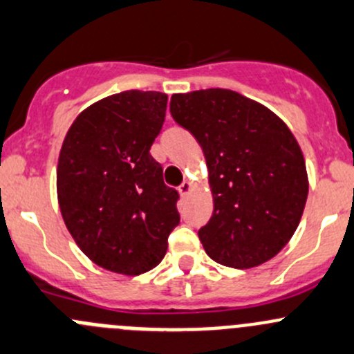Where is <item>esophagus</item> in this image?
Masks as SVG:
<instances>
[{"mask_svg": "<svg viewBox=\"0 0 354 354\" xmlns=\"http://www.w3.org/2000/svg\"><path fill=\"white\" fill-rule=\"evenodd\" d=\"M178 192H180L181 196H187L188 193L192 192V183H189V181H183V183L178 187Z\"/></svg>", "mask_w": 354, "mask_h": 354, "instance_id": "1", "label": "esophagus"}]
</instances>
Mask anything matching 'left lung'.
<instances>
[{
    "label": "left lung",
    "mask_w": 354,
    "mask_h": 354,
    "mask_svg": "<svg viewBox=\"0 0 354 354\" xmlns=\"http://www.w3.org/2000/svg\"><path fill=\"white\" fill-rule=\"evenodd\" d=\"M173 120L205 154L214 214L198 237L214 261L245 270L277 256L302 218L304 154L283 122L230 89L171 96Z\"/></svg>",
    "instance_id": "obj_1"
}]
</instances>
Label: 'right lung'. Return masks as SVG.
<instances>
[{
    "label": "right lung",
    "mask_w": 354,
    "mask_h": 354,
    "mask_svg": "<svg viewBox=\"0 0 354 354\" xmlns=\"http://www.w3.org/2000/svg\"><path fill=\"white\" fill-rule=\"evenodd\" d=\"M167 95L117 93L71 125L57 165L62 218L81 251L105 270L140 274L162 261L180 224L174 188L149 154L166 117Z\"/></svg>",
    "instance_id": "add662e5"
}]
</instances>
